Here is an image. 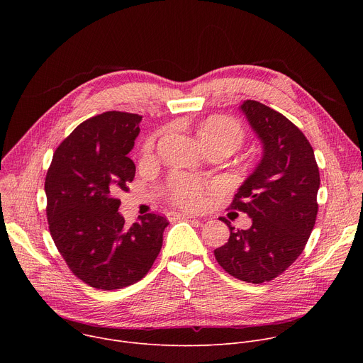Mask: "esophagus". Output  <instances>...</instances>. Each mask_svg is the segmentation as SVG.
<instances>
[{"instance_id": "34e87169", "label": "esophagus", "mask_w": 363, "mask_h": 363, "mask_svg": "<svg viewBox=\"0 0 363 363\" xmlns=\"http://www.w3.org/2000/svg\"><path fill=\"white\" fill-rule=\"evenodd\" d=\"M177 217H179V218H186V220H195L196 217H194V216H191V214H175Z\"/></svg>"}]
</instances>
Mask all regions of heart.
I'll list each match as a JSON object with an SVG mask.
<instances>
[{
  "instance_id": "b5f03b06",
  "label": "heart",
  "mask_w": 363,
  "mask_h": 363,
  "mask_svg": "<svg viewBox=\"0 0 363 363\" xmlns=\"http://www.w3.org/2000/svg\"><path fill=\"white\" fill-rule=\"evenodd\" d=\"M198 138L205 149L223 147L234 152L242 145L245 132L237 121L227 116H214L198 128ZM150 146L152 140L147 142V147ZM167 192L172 202L188 210H201L205 203L203 184L188 175H172L167 184Z\"/></svg>"
}]
</instances>
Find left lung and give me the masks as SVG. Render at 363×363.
Listing matches in <instances>:
<instances>
[{
	"mask_svg": "<svg viewBox=\"0 0 363 363\" xmlns=\"http://www.w3.org/2000/svg\"><path fill=\"white\" fill-rule=\"evenodd\" d=\"M263 143V158L238 188L231 210L251 217L248 230L230 228L214 250L233 277L260 284L287 270L304 250L318 216L319 168L312 145L286 116L255 100L240 106Z\"/></svg>",
	"mask_w": 363,
	"mask_h": 363,
	"instance_id": "left-lung-1",
	"label": "left lung"
}]
</instances>
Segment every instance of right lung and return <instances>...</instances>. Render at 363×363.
Returning <instances> with one entry per match:
<instances>
[{
	"label": "right lung",
	"mask_w": 363,
	"mask_h": 363,
	"mask_svg": "<svg viewBox=\"0 0 363 363\" xmlns=\"http://www.w3.org/2000/svg\"><path fill=\"white\" fill-rule=\"evenodd\" d=\"M142 116L105 112L80 123L56 149L45 177L50 234L76 277L116 290L139 281L162 248L168 220L139 217L132 227L118 213L119 192L135 178L128 153Z\"/></svg>",
	"instance_id": "add662e5"
}]
</instances>
